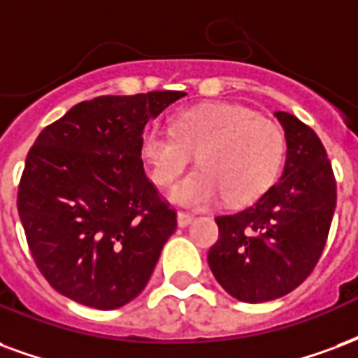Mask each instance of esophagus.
Instances as JSON below:
<instances>
[{"instance_id":"34e87169","label":"esophagus","mask_w":358,"mask_h":358,"mask_svg":"<svg viewBox=\"0 0 358 358\" xmlns=\"http://www.w3.org/2000/svg\"><path fill=\"white\" fill-rule=\"evenodd\" d=\"M176 220H178V227H187L193 222V216H189L186 213H178Z\"/></svg>"}]
</instances>
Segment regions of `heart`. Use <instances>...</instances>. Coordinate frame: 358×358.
Here are the masks:
<instances>
[{
    "label": "heart",
    "mask_w": 358,
    "mask_h": 358,
    "mask_svg": "<svg viewBox=\"0 0 358 358\" xmlns=\"http://www.w3.org/2000/svg\"><path fill=\"white\" fill-rule=\"evenodd\" d=\"M285 132L277 123L231 104L203 106L180 113L172 131L148 127L140 155L153 184L171 187L193 155L199 169L171 192L180 206L205 210L226 197L248 205L271 187L285 159Z\"/></svg>",
    "instance_id": "heart-1"
}]
</instances>
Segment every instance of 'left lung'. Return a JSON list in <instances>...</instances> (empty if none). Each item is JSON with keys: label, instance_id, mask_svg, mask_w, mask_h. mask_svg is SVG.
I'll use <instances>...</instances> for the list:
<instances>
[{"label": "left lung", "instance_id": "8db88e82", "mask_svg": "<svg viewBox=\"0 0 358 358\" xmlns=\"http://www.w3.org/2000/svg\"><path fill=\"white\" fill-rule=\"evenodd\" d=\"M285 129L287 161L277 184L245 210L218 216L208 250L210 271L229 296L246 303L277 300L313 271L336 210V180L313 129L275 112Z\"/></svg>", "mask_w": 358, "mask_h": 358}]
</instances>
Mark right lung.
Instances as JSON below:
<instances>
[{
  "label": "right lung",
  "mask_w": 358,
  "mask_h": 358,
  "mask_svg": "<svg viewBox=\"0 0 358 358\" xmlns=\"http://www.w3.org/2000/svg\"><path fill=\"white\" fill-rule=\"evenodd\" d=\"M182 96H98L45 127L31 145L18 216L36 266L66 298L108 311L148 285L176 213L145 176L140 138Z\"/></svg>",
  "instance_id": "right-lung-1"
}]
</instances>
